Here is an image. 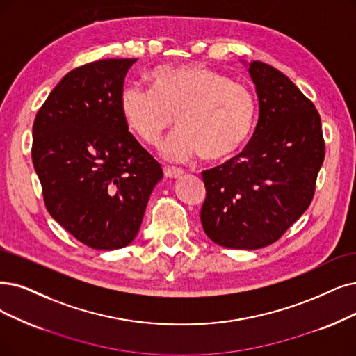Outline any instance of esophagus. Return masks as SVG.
<instances>
[{
	"mask_svg": "<svg viewBox=\"0 0 356 356\" xmlns=\"http://www.w3.org/2000/svg\"><path fill=\"white\" fill-rule=\"evenodd\" d=\"M163 174L166 178H179L184 174V170L178 168H165Z\"/></svg>",
	"mask_w": 356,
	"mask_h": 356,
	"instance_id": "obj_1",
	"label": "esophagus"
}]
</instances>
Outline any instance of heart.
<instances>
[{
	"label": "heart",
	"instance_id": "obj_1",
	"mask_svg": "<svg viewBox=\"0 0 356 356\" xmlns=\"http://www.w3.org/2000/svg\"><path fill=\"white\" fill-rule=\"evenodd\" d=\"M121 111L127 129L152 147L178 124L181 130L162 147L165 159L186 162L200 154L206 162H220L248 140L257 104L247 86L219 71L184 65L156 68L152 89L129 84L121 93Z\"/></svg>",
	"mask_w": 356,
	"mask_h": 356
}]
</instances>
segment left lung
Segmentation results:
<instances>
[{"label":"left lung","mask_w":356,"mask_h":356,"mask_svg":"<svg viewBox=\"0 0 356 356\" xmlns=\"http://www.w3.org/2000/svg\"><path fill=\"white\" fill-rule=\"evenodd\" d=\"M260 115L245 149L203 170L200 219L222 247L257 250L285 234L311 204L325 146L314 104L275 67L250 63Z\"/></svg>","instance_id":"left-lung-1"}]
</instances>
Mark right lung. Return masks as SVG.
<instances>
[{"label": "right lung", "mask_w": 356, "mask_h": 356, "mask_svg": "<svg viewBox=\"0 0 356 356\" xmlns=\"http://www.w3.org/2000/svg\"><path fill=\"white\" fill-rule=\"evenodd\" d=\"M136 61L99 60L71 70L33 122L32 161L49 215L93 250L131 243L163 177L122 117L124 79Z\"/></svg>", "instance_id": "obj_1"}]
</instances>
